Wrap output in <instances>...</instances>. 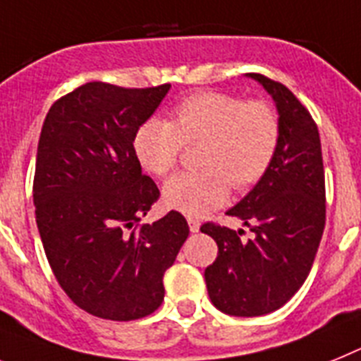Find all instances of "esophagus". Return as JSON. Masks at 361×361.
Masks as SVG:
<instances>
[{
  "label": "esophagus",
  "mask_w": 361,
  "mask_h": 361,
  "mask_svg": "<svg viewBox=\"0 0 361 361\" xmlns=\"http://www.w3.org/2000/svg\"><path fill=\"white\" fill-rule=\"evenodd\" d=\"M187 222H189L190 233H198L200 231V220H198V218L189 216V218H187Z\"/></svg>",
  "instance_id": "esophagus-1"
}]
</instances>
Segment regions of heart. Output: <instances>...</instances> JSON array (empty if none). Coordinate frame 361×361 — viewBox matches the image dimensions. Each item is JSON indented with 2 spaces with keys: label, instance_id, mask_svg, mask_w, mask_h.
Returning <instances> with one entry per match:
<instances>
[{
  "label": "heart",
  "instance_id": "1",
  "mask_svg": "<svg viewBox=\"0 0 361 361\" xmlns=\"http://www.w3.org/2000/svg\"><path fill=\"white\" fill-rule=\"evenodd\" d=\"M204 143V171L172 176L163 187L171 209L200 216L226 202L229 183L250 189L266 174L279 145V121L262 101L227 93H196L181 101L172 119L145 121L134 134V152L145 171L165 176L180 159L183 145Z\"/></svg>",
  "mask_w": 361,
  "mask_h": 361
}]
</instances>
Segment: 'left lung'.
Segmentation results:
<instances>
[{
    "instance_id": "obj_1",
    "label": "left lung",
    "mask_w": 361,
    "mask_h": 361,
    "mask_svg": "<svg viewBox=\"0 0 361 361\" xmlns=\"http://www.w3.org/2000/svg\"><path fill=\"white\" fill-rule=\"evenodd\" d=\"M271 95L279 114L274 161L253 189L227 211L240 218L253 237L204 224L218 257L205 268L211 302L224 314L264 316L293 298L310 274L325 229V171L312 115L288 87L247 73Z\"/></svg>"
}]
</instances>
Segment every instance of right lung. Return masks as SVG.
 Segmentation results:
<instances>
[{"label":"right lung","instance_id":"1","mask_svg":"<svg viewBox=\"0 0 361 361\" xmlns=\"http://www.w3.org/2000/svg\"><path fill=\"white\" fill-rule=\"evenodd\" d=\"M169 90L87 82L54 102L42 126L32 198L45 255L69 299L102 319L157 310L163 275L189 237L178 211L134 227L159 198L134 134Z\"/></svg>","mask_w":361,"mask_h":361}]
</instances>
